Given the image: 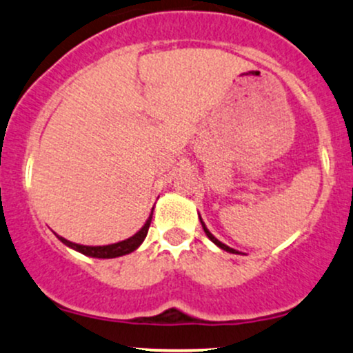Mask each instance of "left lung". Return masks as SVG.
<instances>
[{"instance_id": "left-lung-1", "label": "left lung", "mask_w": 353, "mask_h": 353, "mask_svg": "<svg viewBox=\"0 0 353 353\" xmlns=\"http://www.w3.org/2000/svg\"><path fill=\"white\" fill-rule=\"evenodd\" d=\"M200 221H201V227H203V232L207 233V236L210 240L213 241V243L216 245V247L219 248H221V250H225V252H228V253H236V255H240V252L239 250H235V248H232V247H228V245H225V243H221V241L219 240V239H215V236L212 235V232H210V230L207 228V225H205V221L201 220V216H200ZM241 255H243V253H241Z\"/></svg>"}]
</instances>
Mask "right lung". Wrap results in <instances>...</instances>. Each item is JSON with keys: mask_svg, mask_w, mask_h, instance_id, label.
I'll use <instances>...</instances> for the list:
<instances>
[{"mask_svg": "<svg viewBox=\"0 0 353 353\" xmlns=\"http://www.w3.org/2000/svg\"><path fill=\"white\" fill-rule=\"evenodd\" d=\"M152 216H153V210H152V213H150L148 220L145 221L143 227L138 230L133 236H130V239H126V240L117 241V243L101 245V247H91V245L73 243V241L63 239V236H59V235H57V236L59 241H63V243L66 245V247L73 248V250L80 252L86 256H93V259H117V256H123V255H128V253L134 252L141 243H143V240L146 239V233H148L150 223H152Z\"/></svg>", "mask_w": 353, "mask_h": 353, "instance_id": "1", "label": "right lung"}]
</instances>
